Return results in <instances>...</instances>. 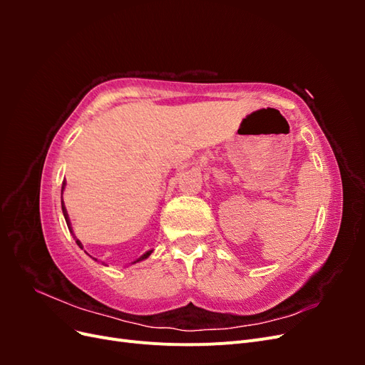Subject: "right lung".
Masks as SVG:
<instances>
[{
	"label": "right lung",
	"mask_w": 365,
	"mask_h": 365,
	"mask_svg": "<svg viewBox=\"0 0 365 365\" xmlns=\"http://www.w3.org/2000/svg\"><path fill=\"white\" fill-rule=\"evenodd\" d=\"M63 185H65V184H63ZM63 185H62V190H63ZM62 212H63V216H65V220H67V225H68V228H70V231H71V227H70V219H68V215H67V210H65V205H63V201H62ZM76 244H77V245H79V247H81V248H82V244H81V240H77V239H76ZM150 252H152V251H148V252H146V254H143V256H141V257H140V259H138V260H137V262H140V260H145V259H146V257H149V256H150Z\"/></svg>",
	"instance_id": "right-lung-1"
}]
</instances>
